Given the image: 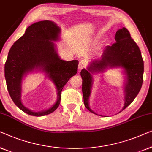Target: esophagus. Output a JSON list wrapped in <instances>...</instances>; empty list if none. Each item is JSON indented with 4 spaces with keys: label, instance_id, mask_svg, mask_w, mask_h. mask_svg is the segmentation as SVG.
<instances>
[{
    "label": "esophagus",
    "instance_id": "34e87169",
    "mask_svg": "<svg viewBox=\"0 0 152 152\" xmlns=\"http://www.w3.org/2000/svg\"><path fill=\"white\" fill-rule=\"evenodd\" d=\"M85 67V65L84 61H80V62H79V64H78V72H80L81 70H82Z\"/></svg>",
    "mask_w": 152,
    "mask_h": 152
}]
</instances>
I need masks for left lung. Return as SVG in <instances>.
<instances>
[{
	"mask_svg": "<svg viewBox=\"0 0 152 152\" xmlns=\"http://www.w3.org/2000/svg\"><path fill=\"white\" fill-rule=\"evenodd\" d=\"M115 40L116 42L112 46L106 47L100 58L93 61L87 69H83L80 72L85 106L89 112L95 114H96L89 105V98L93 83L92 73L102 72L108 67L124 69V74L126 75L124 86L125 102L121 111L133 102L142 85L144 63L140 49L131 38L129 31L125 27L118 29L115 35Z\"/></svg>",
	"mask_w": 152,
	"mask_h": 152,
	"instance_id": "1",
	"label": "left lung"
}]
</instances>
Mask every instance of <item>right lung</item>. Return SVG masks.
Returning <instances> with one entry per match:
<instances>
[{"mask_svg":"<svg viewBox=\"0 0 152 152\" xmlns=\"http://www.w3.org/2000/svg\"><path fill=\"white\" fill-rule=\"evenodd\" d=\"M61 29L55 23L42 20L27 27L25 33L12 46L5 65L7 90L15 104L26 114L34 116L50 114L58 107L63 87L78 72V61L61 60L52 41L58 40ZM34 69L44 71L55 83L58 98L48 110L33 112L21 102L22 78Z\"/></svg>","mask_w":152,"mask_h":152,"instance_id":"add662e5","label":"right lung"}]
</instances>
